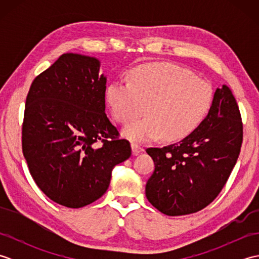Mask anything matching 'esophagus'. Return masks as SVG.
<instances>
[{"label":"esophagus","instance_id":"esophagus-1","mask_svg":"<svg viewBox=\"0 0 259 259\" xmlns=\"http://www.w3.org/2000/svg\"><path fill=\"white\" fill-rule=\"evenodd\" d=\"M131 148H133V155L134 156H137L138 153L144 151V148H142L140 145L136 144V142H133V144H131Z\"/></svg>","mask_w":259,"mask_h":259}]
</instances>
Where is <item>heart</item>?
Returning a JSON list of instances; mask_svg holds the SVG:
<instances>
[{
    "label": "heart",
    "instance_id": "1",
    "mask_svg": "<svg viewBox=\"0 0 259 259\" xmlns=\"http://www.w3.org/2000/svg\"><path fill=\"white\" fill-rule=\"evenodd\" d=\"M107 99L113 118L128 124L123 134L135 141L162 136L175 141L194 133L208 117L214 100L212 85L191 71L172 64H151L135 71L131 82L114 81Z\"/></svg>",
    "mask_w": 259,
    "mask_h": 259
}]
</instances>
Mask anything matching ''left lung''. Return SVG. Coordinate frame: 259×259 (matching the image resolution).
Here are the masks:
<instances>
[{
  "label": "left lung",
  "instance_id": "1",
  "mask_svg": "<svg viewBox=\"0 0 259 259\" xmlns=\"http://www.w3.org/2000/svg\"><path fill=\"white\" fill-rule=\"evenodd\" d=\"M243 144V121L228 87L214 92L212 108L194 133L176 144L146 150L155 171L146 196L168 216L201 210L226 185Z\"/></svg>",
  "mask_w": 259,
  "mask_h": 259
}]
</instances>
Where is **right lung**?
Listing matches in <instances>:
<instances>
[{"label":"right lung","instance_id":"1","mask_svg":"<svg viewBox=\"0 0 259 259\" xmlns=\"http://www.w3.org/2000/svg\"><path fill=\"white\" fill-rule=\"evenodd\" d=\"M100 62L62 54L33 80L22 123V151L36 186L54 202L81 208L107 191L113 168L131 156L106 112Z\"/></svg>","mask_w":259,"mask_h":259}]
</instances>
